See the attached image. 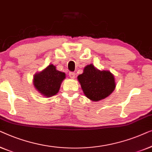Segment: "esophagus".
I'll list each match as a JSON object with an SVG mask.
<instances>
[{"instance_id": "esophagus-1", "label": "esophagus", "mask_w": 152, "mask_h": 152, "mask_svg": "<svg viewBox=\"0 0 152 152\" xmlns=\"http://www.w3.org/2000/svg\"><path fill=\"white\" fill-rule=\"evenodd\" d=\"M69 76L71 78H74L76 76V74L74 72H69Z\"/></svg>"}]
</instances>
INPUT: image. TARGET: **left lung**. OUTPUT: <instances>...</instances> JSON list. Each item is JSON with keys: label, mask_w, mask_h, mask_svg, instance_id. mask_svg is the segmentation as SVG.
<instances>
[{"label": "left lung", "mask_w": 152, "mask_h": 152, "mask_svg": "<svg viewBox=\"0 0 152 152\" xmlns=\"http://www.w3.org/2000/svg\"><path fill=\"white\" fill-rule=\"evenodd\" d=\"M78 80L85 95L93 101L109 96L116 87L114 77L110 72L100 71L91 64L85 67Z\"/></svg>", "instance_id": "left-lung-1"}]
</instances>
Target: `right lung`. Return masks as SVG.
Listing matches in <instances>:
<instances>
[{
    "instance_id": "obj_1",
    "label": "right lung",
    "mask_w": 152,
    "mask_h": 152,
    "mask_svg": "<svg viewBox=\"0 0 152 152\" xmlns=\"http://www.w3.org/2000/svg\"><path fill=\"white\" fill-rule=\"evenodd\" d=\"M65 74L56 69V67L50 65L34 78V85L40 94L47 97L56 94Z\"/></svg>"
}]
</instances>
